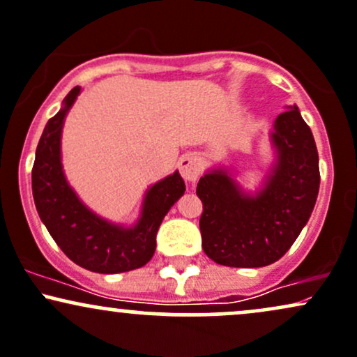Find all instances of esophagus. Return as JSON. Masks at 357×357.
I'll return each mask as SVG.
<instances>
[{
    "instance_id": "obj_1",
    "label": "esophagus",
    "mask_w": 357,
    "mask_h": 357,
    "mask_svg": "<svg viewBox=\"0 0 357 357\" xmlns=\"http://www.w3.org/2000/svg\"><path fill=\"white\" fill-rule=\"evenodd\" d=\"M178 167H179V173L186 181L190 183H195L197 178H199V173H201V162L195 154H184L181 156V160L178 162Z\"/></svg>"
}]
</instances>
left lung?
Wrapping results in <instances>:
<instances>
[{
  "label": "left lung",
  "mask_w": 357,
  "mask_h": 357,
  "mask_svg": "<svg viewBox=\"0 0 357 357\" xmlns=\"http://www.w3.org/2000/svg\"><path fill=\"white\" fill-rule=\"evenodd\" d=\"M269 132L274 160L259 190L248 192L233 169L211 167L199 179L203 249L214 263L263 268L293 246L319 192V156L298 106H286Z\"/></svg>",
  "instance_id": "left-lung-1"
}]
</instances>
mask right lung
I'll return each instance as SVG.
<instances>
[{"mask_svg":"<svg viewBox=\"0 0 357 357\" xmlns=\"http://www.w3.org/2000/svg\"><path fill=\"white\" fill-rule=\"evenodd\" d=\"M79 93V86H75L66 94L40 137L31 173L34 204L51 238L73 263L93 273H126L151 259L158 229L186 186L178 171L151 184L131 226L108 221L89 209L68 183L61 162L64 119Z\"/></svg>","mask_w":357,"mask_h":357,"instance_id":"right-lung-1","label":"right lung"}]
</instances>
